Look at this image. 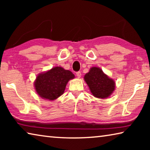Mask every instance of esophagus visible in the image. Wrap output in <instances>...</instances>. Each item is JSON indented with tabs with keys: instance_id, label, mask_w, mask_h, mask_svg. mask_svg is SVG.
Here are the masks:
<instances>
[{
	"instance_id": "34e87169",
	"label": "esophagus",
	"mask_w": 150,
	"mask_h": 150,
	"mask_svg": "<svg viewBox=\"0 0 150 150\" xmlns=\"http://www.w3.org/2000/svg\"><path fill=\"white\" fill-rule=\"evenodd\" d=\"M76 75H77V77L78 78H80L81 77V73L80 71H78L76 73Z\"/></svg>"
}]
</instances>
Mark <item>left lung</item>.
<instances>
[{"mask_svg": "<svg viewBox=\"0 0 150 150\" xmlns=\"http://www.w3.org/2000/svg\"><path fill=\"white\" fill-rule=\"evenodd\" d=\"M91 93L98 98H106L115 89V82L99 67H91L84 77Z\"/></svg>", "mask_w": 150, "mask_h": 150, "instance_id": "obj_1", "label": "left lung"}]
</instances>
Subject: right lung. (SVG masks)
<instances>
[{"label":"right lung","mask_w":150,"mask_h":150,"mask_svg":"<svg viewBox=\"0 0 150 150\" xmlns=\"http://www.w3.org/2000/svg\"><path fill=\"white\" fill-rule=\"evenodd\" d=\"M75 78L74 74L62 67H53L37 76L34 81L35 91L40 97L54 100L63 95L68 81Z\"/></svg>","instance_id":"add662e5"}]
</instances>
